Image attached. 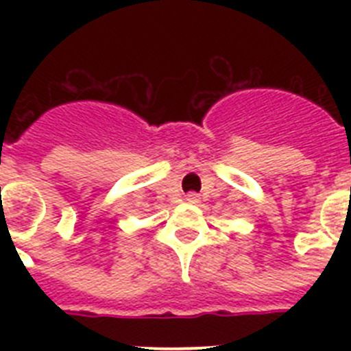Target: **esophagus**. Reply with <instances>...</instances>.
I'll list each match as a JSON object with an SVG mask.
<instances>
[{
	"instance_id": "34e87169",
	"label": "esophagus",
	"mask_w": 351,
	"mask_h": 351,
	"mask_svg": "<svg viewBox=\"0 0 351 351\" xmlns=\"http://www.w3.org/2000/svg\"><path fill=\"white\" fill-rule=\"evenodd\" d=\"M186 200L191 204H197L198 202V195L197 193H188L186 195Z\"/></svg>"
}]
</instances>
